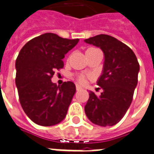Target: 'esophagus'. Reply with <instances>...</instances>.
<instances>
[{
    "label": "esophagus",
    "instance_id": "34e87169",
    "mask_svg": "<svg viewBox=\"0 0 154 154\" xmlns=\"http://www.w3.org/2000/svg\"><path fill=\"white\" fill-rule=\"evenodd\" d=\"M75 88H76V90H77V91H79V90H80V89H82V87H80L79 85H76Z\"/></svg>",
    "mask_w": 154,
    "mask_h": 154
}]
</instances>
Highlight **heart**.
I'll return each mask as SVG.
<instances>
[{"label": "heart", "mask_w": 154, "mask_h": 154, "mask_svg": "<svg viewBox=\"0 0 154 154\" xmlns=\"http://www.w3.org/2000/svg\"><path fill=\"white\" fill-rule=\"evenodd\" d=\"M97 50V49H94V48H89L88 49L87 51H86V53H89V52H91V51H94ZM76 80H77V82L79 83V84H85L86 82V80H87V76H85V75H76Z\"/></svg>", "instance_id": "b5f03b06"}]
</instances>
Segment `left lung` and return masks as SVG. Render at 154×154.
Here are the masks:
<instances>
[{
	"instance_id": "left-lung-1",
	"label": "left lung",
	"mask_w": 154,
	"mask_h": 154,
	"mask_svg": "<svg viewBox=\"0 0 154 154\" xmlns=\"http://www.w3.org/2000/svg\"><path fill=\"white\" fill-rule=\"evenodd\" d=\"M100 47L104 54L103 74L97 85L103 89L100 96L92 91L85 106L86 116L100 126H113L126 114L138 84L139 64L128 45L108 35H98L85 40Z\"/></svg>"
}]
</instances>
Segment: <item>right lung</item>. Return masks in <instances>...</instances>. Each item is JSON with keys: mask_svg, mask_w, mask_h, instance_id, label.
Here are the masks:
<instances>
[{"mask_svg": "<svg viewBox=\"0 0 154 154\" xmlns=\"http://www.w3.org/2000/svg\"><path fill=\"white\" fill-rule=\"evenodd\" d=\"M79 39L69 40L54 33L35 37L22 47L16 61V85L24 112L35 124L52 126L66 116L75 93V84L60 86L51 79L64 67L65 54Z\"/></svg>", "mask_w": 154, "mask_h": 154, "instance_id": "right-lung-1", "label": "right lung"}]
</instances>
